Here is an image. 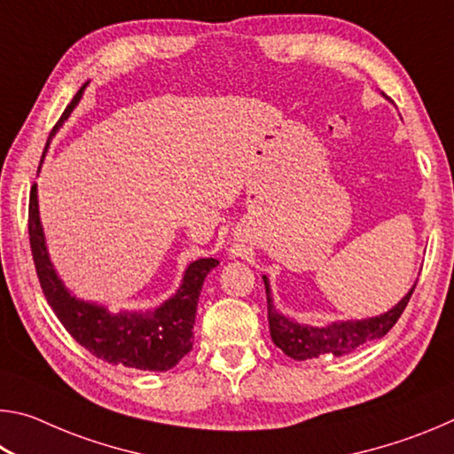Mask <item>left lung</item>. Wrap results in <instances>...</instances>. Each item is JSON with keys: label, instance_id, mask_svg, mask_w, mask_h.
I'll return each instance as SVG.
<instances>
[{"label": "left lung", "instance_id": "8db88e82", "mask_svg": "<svg viewBox=\"0 0 454 454\" xmlns=\"http://www.w3.org/2000/svg\"><path fill=\"white\" fill-rule=\"evenodd\" d=\"M266 286V301H268V326H270L272 342L278 347L284 355L294 360H309L318 358L322 355L333 356H344L350 355L363 344L382 338L390 328L396 325L401 318L406 304H409L411 296L417 284L411 288L401 302H398L393 310L376 318L368 320H347V322H334L326 328H314L304 326L298 322H292L286 317L276 312L270 298V288H268V280L264 276Z\"/></svg>", "mask_w": 454, "mask_h": 454}]
</instances>
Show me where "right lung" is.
Here are the masks:
<instances>
[{
	"label": "right lung",
	"mask_w": 454,
	"mask_h": 454,
	"mask_svg": "<svg viewBox=\"0 0 454 454\" xmlns=\"http://www.w3.org/2000/svg\"><path fill=\"white\" fill-rule=\"evenodd\" d=\"M83 88L86 86L80 88L72 104L61 114L58 124L53 126L48 144L61 121L70 116L72 107L78 104ZM27 232L37 280H40L45 301L67 333L75 338V342L82 344L91 355L114 366H128L136 371H168L178 364L182 356L188 355L192 348V330L196 322L200 292H202L206 276L212 268L218 266V260L202 258L192 262L184 274L180 290L158 310L145 314H112L104 306L78 301L58 278L48 258V250H45L40 212H37L35 184L29 192Z\"/></svg>",
	"instance_id": "obj_1"
}]
</instances>
